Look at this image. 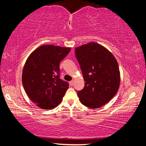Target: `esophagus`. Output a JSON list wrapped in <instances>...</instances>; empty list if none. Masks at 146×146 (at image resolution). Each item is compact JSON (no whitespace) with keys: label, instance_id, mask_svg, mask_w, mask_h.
Wrapping results in <instances>:
<instances>
[{"label":"esophagus","instance_id":"34e87169","mask_svg":"<svg viewBox=\"0 0 146 146\" xmlns=\"http://www.w3.org/2000/svg\"><path fill=\"white\" fill-rule=\"evenodd\" d=\"M73 84H74V82H73V80H71V81H70V86H73Z\"/></svg>","mask_w":146,"mask_h":146}]
</instances>
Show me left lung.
Returning <instances> with one entry per match:
<instances>
[{"mask_svg": "<svg viewBox=\"0 0 146 146\" xmlns=\"http://www.w3.org/2000/svg\"><path fill=\"white\" fill-rule=\"evenodd\" d=\"M84 88L77 92L81 103L96 109L105 105L120 87L118 64L113 54L99 44L90 42L75 48Z\"/></svg>", "mask_w": 146, "mask_h": 146, "instance_id": "8db88e82", "label": "left lung"}]
</instances>
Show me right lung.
I'll return each instance as SVG.
<instances>
[{
    "instance_id": "add662e5",
    "label": "right lung",
    "mask_w": 146,
    "mask_h": 146,
    "mask_svg": "<svg viewBox=\"0 0 146 146\" xmlns=\"http://www.w3.org/2000/svg\"><path fill=\"white\" fill-rule=\"evenodd\" d=\"M70 50V48L43 45L27 58L22 81L28 97L38 107L51 110L62 100L69 84L60 78L59 64Z\"/></svg>"
}]
</instances>
